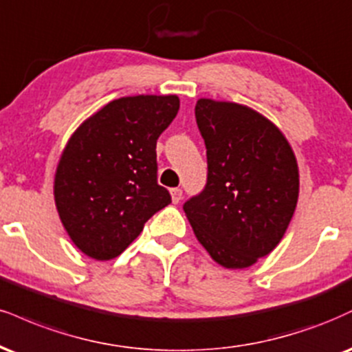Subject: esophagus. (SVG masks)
<instances>
[{"instance_id":"34e87169","label":"esophagus","mask_w":352,"mask_h":352,"mask_svg":"<svg viewBox=\"0 0 352 352\" xmlns=\"http://www.w3.org/2000/svg\"><path fill=\"white\" fill-rule=\"evenodd\" d=\"M170 197L173 203H179L182 200V190L180 188H172L170 190Z\"/></svg>"}]
</instances>
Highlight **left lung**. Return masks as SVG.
Returning <instances> with one entry per match:
<instances>
[{
	"label": "left lung",
	"instance_id": "8db88e82",
	"mask_svg": "<svg viewBox=\"0 0 352 352\" xmlns=\"http://www.w3.org/2000/svg\"><path fill=\"white\" fill-rule=\"evenodd\" d=\"M208 180L184 205L198 243L224 269H245L280 243L298 200L294 149L264 114L232 101L200 98Z\"/></svg>",
	"mask_w": 352,
	"mask_h": 352
}]
</instances>
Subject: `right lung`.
I'll return each instance as SVG.
<instances>
[{
  "instance_id": "right-lung-1",
  "label": "right lung",
  "mask_w": 352,
  "mask_h": 352,
  "mask_svg": "<svg viewBox=\"0 0 352 352\" xmlns=\"http://www.w3.org/2000/svg\"><path fill=\"white\" fill-rule=\"evenodd\" d=\"M179 108L177 95L122 96L70 135L55 170L54 200L85 256L118 257L170 203V193L157 184L155 146Z\"/></svg>"
}]
</instances>
